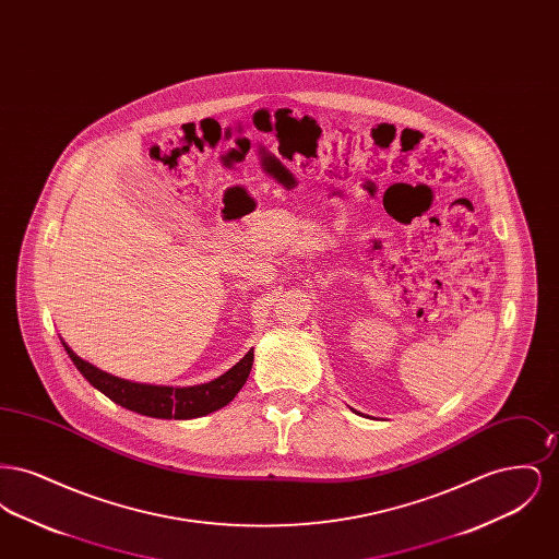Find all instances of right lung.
<instances>
[{"label": "right lung", "instance_id": "right-lung-1", "mask_svg": "<svg viewBox=\"0 0 559 559\" xmlns=\"http://www.w3.org/2000/svg\"><path fill=\"white\" fill-rule=\"evenodd\" d=\"M62 346L67 349L69 358L73 360V365L78 367V371L107 399L117 402L128 411L146 415V417H157V419H194L226 406L239 394L253 365V349H249L230 371L219 374L210 383H201L192 388L146 385V383H133L128 379H119L115 374L100 371L80 358L64 342Z\"/></svg>", "mask_w": 559, "mask_h": 559}]
</instances>
